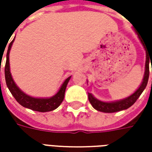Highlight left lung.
<instances>
[{"mask_svg": "<svg viewBox=\"0 0 152 152\" xmlns=\"http://www.w3.org/2000/svg\"><path fill=\"white\" fill-rule=\"evenodd\" d=\"M141 42L143 45L144 48L147 52V60H146V70H145V74H144V78L142 80V83L141 84L140 87L133 94L129 97H128L127 99H123L121 101L114 102H101L98 99H96L94 96L88 93V97H89V101L93 106V107L96 110H98L99 112H106V113H112V112H116L125 110V109L130 107L131 106L134 104V102L137 101V99L139 98V96L142 94V93L143 92V90L146 88V86L148 82V78H149V63L150 60H152V51L151 53H149L147 54V43L144 41L142 39H141L139 37ZM151 72H152V64H151Z\"/></svg>", "mask_w": 152, "mask_h": 152, "instance_id": "8db88e82", "label": "left lung"}]
</instances>
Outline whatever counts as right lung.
Here are the masks:
<instances>
[{
  "instance_id": "1",
  "label": "right lung",
  "mask_w": 152,
  "mask_h": 152,
  "mask_svg": "<svg viewBox=\"0 0 152 152\" xmlns=\"http://www.w3.org/2000/svg\"><path fill=\"white\" fill-rule=\"evenodd\" d=\"M14 40H12L9 45L7 54H6V63H5V82H6V85H7V87L10 89V91L12 94V95L15 97L16 101L20 105L24 107H27V108L31 109L33 111L45 112H50V111H53L54 109H56L62 103L63 99H64L65 90H66L67 83L69 81V80L71 79V76L66 78V80L63 82V84L61 86L59 91L50 99H36V98H32V97L25 94L24 93L22 92L21 90L18 88V86L15 85V83L14 82V80L12 79L10 72L9 54H10V50L11 49Z\"/></svg>"
}]
</instances>
